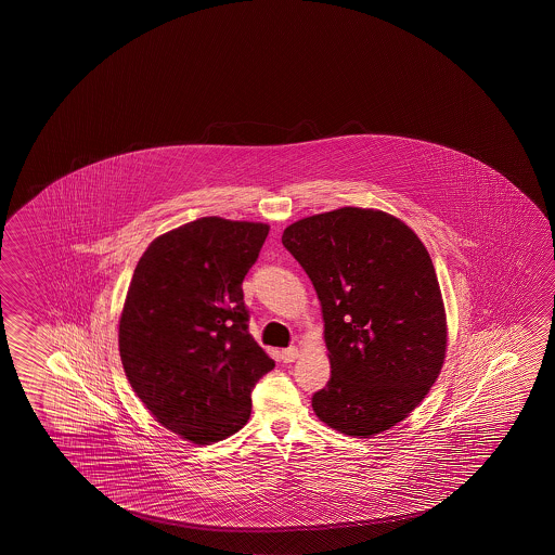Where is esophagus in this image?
Instances as JSON below:
<instances>
[{"instance_id":"esophagus-1","label":"esophagus","mask_w":555,"mask_h":555,"mask_svg":"<svg viewBox=\"0 0 555 555\" xmlns=\"http://www.w3.org/2000/svg\"><path fill=\"white\" fill-rule=\"evenodd\" d=\"M298 356H300V350H298L296 346H291V348H284V350H282L281 360L284 364H291Z\"/></svg>"}]
</instances>
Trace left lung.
<instances>
[{
    "label": "left lung",
    "mask_w": 555,
    "mask_h": 555,
    "mask_svg": "<svg viewBox=\"0 0 555 555\" xmlns=\"http://www.w3.org/2000/svg\"><path fill=\"white\" fill-rule=\"evenodd\" d=\"M282 246L318 292L331 379L313 395L340 434L391 429L426 397L446 360L436 269L404 222L373 209L331 210L284 230Z\"/></svg>",
    "instance_id": "obj_1"
}]
</instances>
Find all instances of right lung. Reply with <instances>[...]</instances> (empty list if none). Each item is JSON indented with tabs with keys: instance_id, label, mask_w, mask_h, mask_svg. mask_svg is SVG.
Listing matches in <instances>:
<instances>
[{
	"instance_id": "add662e5",
	"label": "right lung",
	"mask_w": 555,
	"mask_h": 555,
	"mask_svg": "<svg viewBox=\"0 0 555 555\" xmlns=\"http://www.w3.org/2000/svg\"><path fill=\"white\" fill-rule=\"evenodd\" d=\"M269 234L261 222L203 217L156 237L119 319V356L164 427L209 446L236 434L274 362L249 335L242 282Z\"/></svg>"
}]
</instances>
